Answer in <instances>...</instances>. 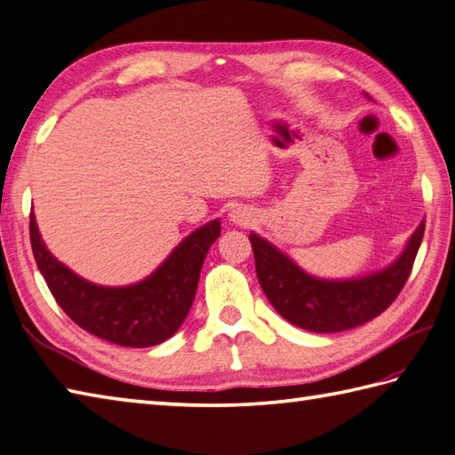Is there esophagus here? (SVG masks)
Listing matches in <instances>:
<instances>
[{
    "label": "esophagus",
    "instance_id": "1",
    "mask_svg": "<svg viewBox=\"0 0 455 455\" xmlns=\"http://www.w3.org/2000/svg\"><path fill=\"white\" fill-rule=\"evenodd\" d=\"M229 218H231V221H234V224L247 226L249 221L253 220V214H251V212H249L247 208H235V210H231Z\"/></svg>",
    "mask_w": 455,
    "mask_h": 455
}]
</instances>
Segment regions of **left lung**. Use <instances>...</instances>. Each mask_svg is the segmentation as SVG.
<instances>
[{
  "label": "left lung",
  "instance_id": "8db88e82",
  "mask_svg": "<svg viewBox=\"0 0 455 455\" xmlns=\"http://www.w3.org/2000/svg\"><path fill=\"white\" fill-rule=\"evenodd\" d=\"M422 235L424 221L414 229L391 265L351 279H322L306 273L289 255L255 231H251L249 241L253 247L259 284L273 308L286 322L302 330L331 333L357 328L391 306L412 271Z\"/></svg>",
  "mask_w": 455,
  "mask_h": 455
}]
</instances>
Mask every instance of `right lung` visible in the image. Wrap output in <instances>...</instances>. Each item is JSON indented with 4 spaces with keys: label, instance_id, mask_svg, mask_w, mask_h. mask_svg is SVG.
Wrapping results in <instances>:
<instances>
[{
    "label": "right lung",
    "instance_id": "add662e5",
    "mask_svg": "<svg viewBox=\"0 0 455 455\" xmlns=\"http://www.w3.org/2000/svg\"><path fill=\"white\" fill-rule=\"evenodd\" d=\"M29 228L36 267L67 316L124 347H151L174 336L196 296L208 249L221 234V221L212 220L184 237L143 281L104 286L82 279L46 249L33 212Z\"/></svg>",
    "mask_w": 455,
    "mask_h": 455
}]
</instances>
